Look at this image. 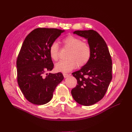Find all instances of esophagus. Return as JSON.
<instances>
[{
    "label": "esophagus",
    "mask_w": 132,
    "mask_h": 132,
    "mask_svg": "<svg viewBox=\"0 0 132 132\" xmlns=\"http://www.w3.org/2000/svg\"><path fill=\"white\" fill-rule=\"evenodd\" d=\"M63 77H64V78H68V77H69L70 76V75H69V74H66V73H64V74H63Z\"/></svg>",
    "instance_id": "1"
}]
</instances>
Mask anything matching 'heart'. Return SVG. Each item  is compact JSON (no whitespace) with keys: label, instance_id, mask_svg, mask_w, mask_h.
Returning a JSON list of instances; mask_svg holds the SVG:
<instances>
[{"label":"heart","instance_id":"obj_1","mask_svg":"<svg viewBox=\"0 0 132 132\" xmlns=\"http://www.w3.org/2000/svg\"><path fill=\"white\" fill-rule=\"evenodd\" d=\"M62 44L68 49L66 53V59L61 60L55 64L56 71L67 72L76 67H82L88 63L91 58V49L87 43L82 42L81 40L73 36H68L62 40ZM50 57L53 60L57 61L58 58L59 46L54 42L49 47Z\"/></svg>","mask_w":132,"mask_h":132}]
</instances>
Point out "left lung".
<instances>
[{
    "mask_svg": "<svg viewBox=\"0 0 132 132\" xmlns=\"http://www.w3.org/2000/svg\"><path fill=\"white\" fill-rule=\"evenodd\" d=\"M73 33L87 40L91 55L87 63L72 73L78 85L71 95L79 104L91 105L102 99L107 91L112 78V59L105 41L97 32L75 30Z\"/></svg>",
    "mask_w": 132,
    "mask_h": 132,
    "instance_id": "obj_1",
    "label": "left lung"
}]
</instances>
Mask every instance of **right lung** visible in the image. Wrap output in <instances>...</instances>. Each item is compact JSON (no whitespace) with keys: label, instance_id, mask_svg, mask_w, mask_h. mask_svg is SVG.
<instances>
[{"label":"right lung","instance_id":"right-lung-1","mask_svg":"<svg viewBox=\"0 0 132 132\" xmlns=\"http://www.w3.org/2000/svg\"><path fill=\"white\" fill-rule=\"evenodd\" d=\"M64 30L36 28L23 42L16 61L18 83L27 100L43 105L53 97L56 87L63 79L61 72L46 74L54 68L49 49Z\"/></svg>","mask_w":132,"mask_h":132}]
</instances>
